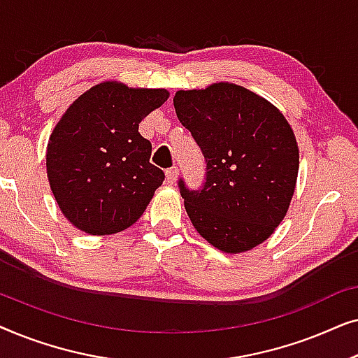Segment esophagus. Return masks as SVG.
<instances>
[{"mask_svg":"<svg viewBox=\"0 0 358 358\" xmlns=\"http://www.w3.org/2000/svg\"><path fill=\"white\" fill-rule=\"evenodd\" d=\"M178 176H179V169L176 168V166L166 171V179H168L169 184H174L176 180H178Z\"/></svg>","mask_w":358,"mask_h":358,"instance_id":"1","label":"esophagus"}]
</instances>
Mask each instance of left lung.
I'll list each match as a JSON object with an SVG mask.
<instances>
[{
    "mask_svg": "<svg viewBox=\"0 0 358 358\" xmlns=\"http://www.w3.org/2000/svg\"><path fill=\"white\" fill-rule=\"evenodd\" d=\"M174 109L207 163L202 189L189 190L179 179L194 228L223 252L256 248L275 231L295 192L300 153L290 124L233 83L178 91Z\"/></svg>",
    "mask_w": 358,
    "mask_h": 358,
    "instance_id": "left-lung-1",
    "label": "left lung"
}]
</instances>
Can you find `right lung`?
<instances>
[{
    "instance_id": "obj_1",
    "label": "right lung",
    "mask_w": 358,
    "mask_h": 358,
    "mask_svg": "<svg viewBox=\"0 0 358 358\" xmlns=\"http://www.w3.org/2000/svg\"><path fill=\"white\" fill-rule=\"evenodd\" d=\"M168 97L166 90L104 81L62 115L48 138L47 176L73 227L104 236L143 215L164 173L150 163L151 143L138 125Z\"/></svg>"
}]
</instances>
